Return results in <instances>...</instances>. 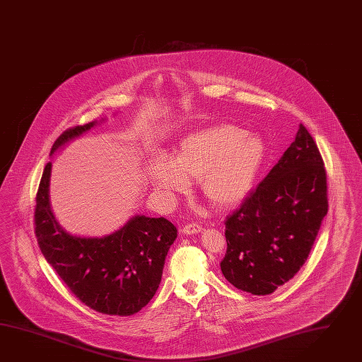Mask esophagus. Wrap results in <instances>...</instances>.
<instances>
[{"label":"esophagus","mask_w":362,"mask_h":362,"mask_svg":"<svg viewBox=\"0 0 362 362\" xmlns=\"http://www.w3.org/2000/svg\"><path fill=\"white\" fill-rule=\"evenodd\" d=\"M202 230H204V228H202L199 224H197V223H190V224H186V226H184V227L181 228V232H182L184 235H195V233H199Z\"/></svg>","instance_id":"1"}]
</instances>
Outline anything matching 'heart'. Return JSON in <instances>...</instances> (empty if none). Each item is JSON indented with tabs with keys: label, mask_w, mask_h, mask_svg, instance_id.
<instances>
[{
	"label": "heart",
	"mask_w": 362,
	"mask_h": 362,
	"mask_svg": "<svg viewBox=\"0 0 362 362\" xmlns=\"http://www.w3.org/2000/svg\"><path fill=\"white\" fill-rule=\"evenodd\" d=\"M265 155L259 135L228 123L213 126L185 135L173 158L160 156L151 169V182L175 199L199 178L201 194L214 207L228 209L250 194Z\"/></svg>",
	"instance_id": "b5f03b06"
}]
</instances>
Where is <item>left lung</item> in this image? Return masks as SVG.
I'll return each mask as SVG.
<instances>
[{
  "label": "left lung",
  "mask_w": 362,
  "mask_h": 362,
  "mask_svg": "<svg viewBox=\"0 0 362 362\" xmlns=\"http://www.w3.org/2000/svg\"><path fill=\"white\" fill-rule=\"evenodd\" d=\"M327 211L325 163L299 124L279 163L227 218L223 276L243 291L272 294L306 262Z\"/></svg>",
  "instance_id": "left-lung-1"
}]
</instances>
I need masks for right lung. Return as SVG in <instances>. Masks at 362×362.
Instances as JSON below:
<instances>
[{"label":"right lung","instance_id":"obj_1","mask_svg":"<svg viewBox=\"0 0 362 362\" xmlns=\"http://www.w3.org/2000/svg\"><path fill=\"white\" fill-rule=\"evenodd\" d=\"M100 123L65 131L49 156ZM51 168L49 161L35 206V235L47 262L86 306L107 315L136 314L158 288L168 250L176 240V227L163 216L134 215L119 230L101 238L72 235L56 221L51 209Z\"/></svg>","mask_w":362,"mask_h":362}]
</instances>
